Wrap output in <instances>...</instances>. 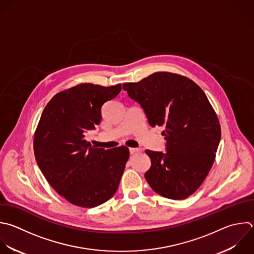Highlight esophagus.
I'll use <instances>...</instances> for the list:
<instances>
[{
	"mask_svg": "<svg viewBox=\"0 0 254 254\" xmlns=\"http://www.w3.org/2000/svg\"><path fill=\"white\" fill-rule=\"evenodd\" d=\"M129 151H130V154H131V155H133V154H136L137 152H139V151H140V149H138V148H130V149H129Z\"/></svg>",
	"mask_w": 254,
	"mask_h": 254,
	"instance_id": "34e87169",
	"label": "esophagus"
}]
</instances>
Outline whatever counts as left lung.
<instances>
[{
  "label": "left lung",
  "instance_id": "obj_1",
  "mask_svg": "<svg viewBox=\"0 0 254 254\" xmlns=\"http://www.w3.org/2000/svg\"><path fill=\"white\" fill-rule=\"evenodd\" d=\"M123 89L141 105L151 126L165 128L166 152L146 150L151 159L146 181L162 196H190L207 176L220 141L219 122L204 92L192 80L170 72L124 83Z\"/></svg>",
  "mask_w": 254,
  "mask_h": 254
}]
</instances>
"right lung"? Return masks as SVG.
Segmentation results:
<instances>
[{
	"label": "right lung",
	"instance_id": "add662e5",
	"mask_svg": "<svg viewBox=\"0 0 254 254\" xmlns=\"http://www.w3.org/2000/svg\"><path fill=\"white\" fill-rule=\"evenodd\" d=\"M121 84L83 83L55 95L45 107L34 140L37 163L50 185L70 203L97 206L116 192L129 149L105 150L85 140L101 121L103 104Z\"/></svg>",
	"mask_w": 254,
	"mask_h": 254
}]
</instances>
